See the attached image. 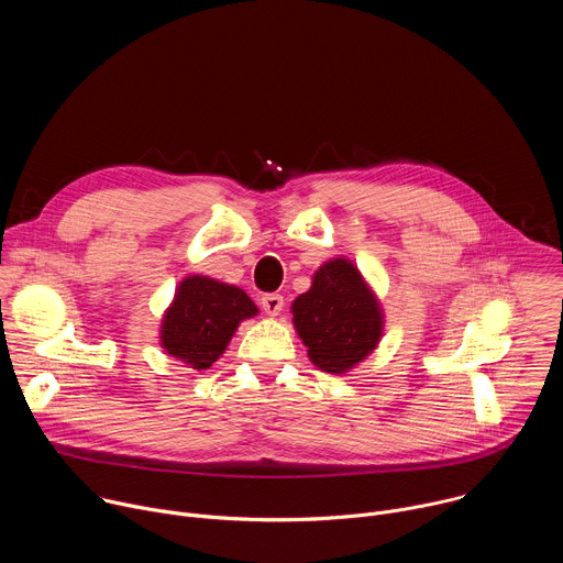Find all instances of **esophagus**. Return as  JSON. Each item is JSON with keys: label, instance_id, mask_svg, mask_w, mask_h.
Returning a JSON list of instances; mask_svg holds the SVG:
<instances>
[{"label": "esophagus", "instance_id": "obj_1", "mask_svg": "<svg viewBox=\"0 0 563 563\" xmlns=\"http://www.w3.org/2000/svg\"><path fill=\"white\" fill-rule=\"evenodd\" d=\"M283 305H285V300H283L280 294H265V296L261 298V307H263L265 313H269V316H278L280 309H283Z\"/></svg>", "mask_w": 563, "mask_h": 563}]
</instances>
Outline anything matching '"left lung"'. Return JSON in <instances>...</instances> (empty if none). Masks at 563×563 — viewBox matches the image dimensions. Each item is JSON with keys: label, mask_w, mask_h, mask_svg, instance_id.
I'll return each instance as SVG.
<instances>
[{"label": "left lung", "mask_w": 563, "mask_h": 563, "mask_svg": "<svg viewBox=\"0 0 563 563\" xmlns=\"http://www.w3.org/2000/svg\"><path fill=\"white\" fill-rule=\"evenodd\" d=\"M294 324L309 357L329 373H344L376 349L383 333L378 300L360 272L342 261L324 263L307 294L294 300Z\"/></svg>", "instance_id": "obj_1"}]
</instances>
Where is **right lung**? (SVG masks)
Masks as SVG:
<instances>
[{
  "instance_id": "right-lung-1",
  "label": "right lung",
  "mask_w": 563,
  "mask_h": 563,
  "mask_svg": "<svg viewBox=\"0 0 563 563\" xmlns=\"http://www.w3.org/2000/svg\"><path fill=\"white\" fill-rule=\"evenodd\" d=\"M250 296L206 276L185 278L161 327L165 351L192 368H210L225 351L241 320L256 316Z\"/></svg>"
}]
</instances>
